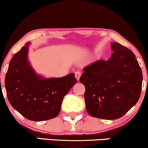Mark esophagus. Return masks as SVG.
Returning <instances> with one entry per match:
<instances>
[{
    "instance_id": "esophagus-1",
    "label": "esophagus",
    "mask_w": 148,
    "mask_h": 148,
    "mask_svg": "<svg viewBox=\"0 0 148 148\" xmlns=\"http://www.w3.org/2000/svg\"><path fill=\"white\" fill-rule=\"evenodd\" d=\"M81 72H80V71H76L75 72V77L77 80H79L80 77H81Z\"/></svg>"
}]
</instances>
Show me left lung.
<instances>
[{"instance_id": "obj_1", "label": "left lung", "mask_w": 148, "mask_h": 148, "mask_svg": "<svg viewBox=\"0 0 148 148\" xmlns=\"http://www.w3.org/2000/svg\"><path fill=\"white\" fill-rule=\"evenodd\" d=\"M111 56L83 69L80 82L86 88V111L92 117L115 120L123 116L140 98L142 71L134 53L111 42Z\"/></svg>"}]
</instances>
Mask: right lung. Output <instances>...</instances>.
<instances>
[{
	"label": "right lung",
	"mask_w": 148,
	"mask_h": 148,
	"mask_svg": "<svg viewBox=\"0 0 148 148\" xmlns=\"http://www.w3.org/2000/svg\"><path fill=\"white\" fill-rule=\"evenodd\" d=\"M27 42L10 60L5 79L12 106L33 121H44L59 114L63 97L77 82L74 73L60 78L37 74L28 60Z\"/></svg>",
	"instance_id": "1"
}]
</instances>
